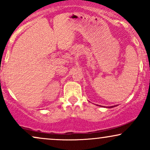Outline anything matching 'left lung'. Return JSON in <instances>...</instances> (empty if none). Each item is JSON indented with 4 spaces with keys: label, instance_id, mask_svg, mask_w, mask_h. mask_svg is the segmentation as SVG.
I'll use <instances>...</instances> for the list:
<instances>
[{
    "label": "left lung",
    "instance_id": "1",
    "mask_svg": "<svg viewBox=\"0 0 150 150\" xmlns=\"http://www.w3.org/2000/svg\"><path fill=\"white\" fill-rule=\"evenodd\" d=\"M114 106H110L109 108H112V107H114Z\"/></svg>",
    "mask_w": 150,
    "mask_h": 150
}]
</instances>
